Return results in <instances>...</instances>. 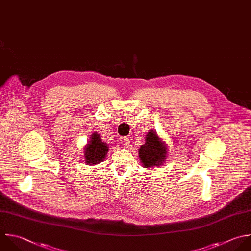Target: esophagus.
Masks as SVG:
<instances>
[{"label": "esophagus", "mask_w": 251, "mask_h": 251, "mask_svg": "<svg viewBox=\"0 0 251 251\" xmlns=\"http://www.w3.org/2000/svg\"><path fill=\"white\" fill-rule=\"evenodd\" d=\"M129 143H130V140H129L128 137L124 136V137L121 138V144H122L124 147H128Z\"/></svg>", "instance_id": "esophagus-1"}]
</instances>
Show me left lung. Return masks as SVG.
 I'll list each match as a JSON object with an SVG mask.
<instances>
[{
	"label": "left lung",
	"instance_id": "1",
	"mask_svg": "<svg viewBox=\"0 0 251 251\" xmlns=\"http://www.w3.org/2000/svg\"><path fill=\"white\" fill-rule=\"evenodd\" d=\"M139 158L143 167H153L161 165L166 159L167 147L157 133L153 130L146 135V142L139 148Z\"/></svg>",
	"mask_w": 251,
	"mask_h": 251
}]
</instances>
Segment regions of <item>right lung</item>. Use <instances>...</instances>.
Here are the masks:
<instances>
[{"label": "right lung", "mask_w": 251, "mask_h": 251, "mask_svg": "<svg viewBox=\"0 0 251 251\" xmlns=\"http://www.w3.org/2000/svg\"><path fill=\"white\" fill-rule=\"evenodd\" d=\"M107 152L108 145L101 140L98 133H93L89 144L85 147V161L90 165L98 164L104 160Z\"/></svg>", "instance_id": "1"}]
</instances>
